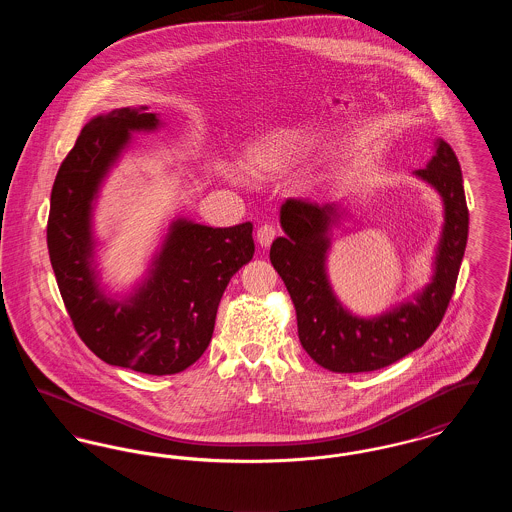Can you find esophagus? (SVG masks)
Masks as SVG:
<instances>
[{
    "instance_id": "1",
    "label": "esophagus",
    "mask_w": 512,
    "mask_h": 512,
    "mask_svg": "<svg viewBox=\"0 0 512 512\" xmlns=\"http://www.w3.org/2000/svg\"><path fill=\"white\" fill-rule=\"evenodd\" d=\"M276 236H280V228L270 224V222L261 224V228L257 230V242L263 245V247H268V245L272 244Z\"/></svg>"
}]
</instances>
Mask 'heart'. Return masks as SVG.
I'll list each match as a JSON object with an SVG mask.
<instances>
[{
	"instance_id": "obj_1",
	"label": "heart",
	"mask_w": 512,
	"mask_h": 512,
	"mask_svg": "<svg viewBox=\"0 0 512 512\" xmlns=\"http://www.w3.org/2000/svg\"><path fill=\"white\" fill-rule=\"evenodd\" d=\"M292 151L293 140L276 138V140H270L268 144H263L259 149H255L253 155L249 157V165L259 176H272L288 167Z\"/></svg>"
}]
</instances>
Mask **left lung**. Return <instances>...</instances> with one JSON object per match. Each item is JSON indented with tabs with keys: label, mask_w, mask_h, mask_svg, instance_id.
I'll return each instance as SVG.
<instances>
[{
	"label": "left lung",
	"mask_w": 512,
	"mask_h": 512,
	"mask_svg": "<svg viewBox=\"0 0 512 512\" xmlns=\"http://www.w3.org/2000/svg\"><path fill=\"white\" fill-rule=\"evenodd\" d=\"M438 190L445 203V226L432 284L382 317L365 320L343 311L324 274L332 205L288 199L280 222L286 232L270 245V263L284 280L297 317V334L309 357L332 372H370L391 365L434 334L457 286L468 238V207L461 165L451 146L439 140L426 169L414 172Z\"/></svg>",
	"instance_id": "8db88e82"
}]
</instances>
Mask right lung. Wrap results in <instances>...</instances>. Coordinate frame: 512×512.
<instances>
[{
    "instance_id": "1",
    "label": "right lung",
    "mask_w": 512,
    "mask_h": 512,
    "mask_svg": "<svg viewBox=\"0 0 512 512\" xmlns=\"http://www.w3.org/2000/svg\"><path fill=\"white\" fill-rule=\"evenodd\" d=\"M157 126L153 113L115 109L88 122L51 190L48 251L80 340L107 365L151 376L176 374L207 349L230 278L253 259V226L211 228L178 220L142 292L109 303L90 270V203L132 130Z\"/></svg>"
}]
</instances>
